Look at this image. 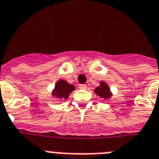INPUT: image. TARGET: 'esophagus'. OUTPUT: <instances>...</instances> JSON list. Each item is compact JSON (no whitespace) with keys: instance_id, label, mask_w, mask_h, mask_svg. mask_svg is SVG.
I'll return each instance as SVG.
<instances>
[{"instance_id":"obj_1","label":"esophagus","mask_w":159,"mask_h":159,"mask_svg":"<svg viewBox=\"0 0 159 159\" xmlns=\"http://www.w3.org/2000/svg\"><path fill=\"white\" fill-rule=\"evenodd\" d=\"M86 85H85V84H81V85H79V88L81 89V90H86Z\"/></svg>"}]
</instances>
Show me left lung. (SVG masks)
<instances>
[{
  "label": "left lung",
  "instance_id": "8db88e82",
  "mask_svg": "<svg viewBox=\"0 0 159 159\" xmlns=\"http://www.w3.org/2000/svg\"><path fill=\"white\" fill-rule=\"evenodd\" d=\"M94 92L100 96V98H103L104 100H109V98L112 96V92L110 91L109 86H108V84L104 82H100V86H97L96 88L94 90Z\"/></svg>",
  "mask_w": 159,
  "mask_h": 159
}]
</instances>
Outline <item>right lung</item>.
I'll use <instances>...</instances> for the list:
<instances>
[{"label":"right lung","instance_id":"obj_1","mask_svg":"<svg viewBox=\"0 0 159 159\" xmlns=\"http://www.w3.org/2000/svg\"><path fill=\"white\" fill-rule=\"evenodd\" d=\"M75 90V86L68 83L65 80H59L56 82L55 88L53 89L52 96L57 99H68L69 95Z\"/></svg>","mask_w":159,"mask_h":159}]
</instances>
